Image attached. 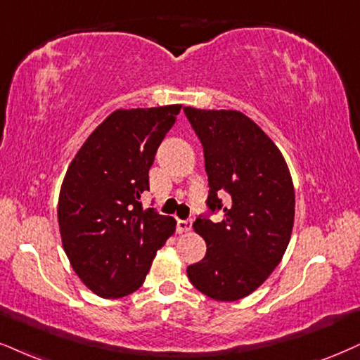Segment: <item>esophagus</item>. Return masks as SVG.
<instances>
[{
  "instance_id": "34e87169",
  "label": "esophagus",
  "mask_w": 360,
  "mask_h": 360,
  "mask_svg": "<svg viewBox=\"0 0 360 360\" xmlns=\"http://www.w3.org/2000/svg\"><path fill=\"white\" fill-rule=\"evenodd\" d=\"M190 229H192V219L176 220V232H188Z\"/></svg>"
}]
</instances>
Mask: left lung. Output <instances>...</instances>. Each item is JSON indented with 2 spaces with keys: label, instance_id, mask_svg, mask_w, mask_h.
<instances>
[{
  "label": "left lung",
  "instance_id": "1",
  "mask_svg": "<svg viewBox=\"0 0 360 360\" xmlns=\"http://www.w3.org/2000/svg\"><path fill=\"white\" fill-rule=\"evenodd\" d=\"M184 112L203 146L208 176L207 214L193 224L207 254L188 265L187 275L202 294L232 302L260 287L285 254L294 185L281 150L243 113L190 106ZM224 193L227 204L219 198ZM217 211L224 212L220 222L210 219Z\"/></svg>",
  "mask_w": 360,
  "mask_h": 360
}]
</instances>
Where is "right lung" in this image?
<instances>
[{
	"label": "right lung",
	"mask_w": 360,
	"mask_h": 360,
	"mask_svg": "<svg viewBox=\"0 0 360 360\" xmlns=\"http://www.w3.org/2000/svg\"><path fill=\"white\" fill-rule=\"evenodd\" d=\"M181 105L117 110L88 136L66 170L58 224L70 264L103 299L145 282L155 254L176 221L143 208L155 153Z\"/></svg>",
	"instance_id": "1"
}]
</instances>
